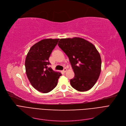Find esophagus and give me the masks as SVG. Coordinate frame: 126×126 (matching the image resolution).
<instances>
[{"instance_id":"esophagus-1","label":"esophagus","mask_w":126,"mask_h":126,"mask_svg":"<svg viewBox=\"0 0 126 126\" xmlns=\"http://www.w3.org/2000/svg\"><path fill=\"white\" fill-rule=\"evenodd\" d=\"M66 71H67V69L66 68H64L63 69V71L64 72H65Z\"/></svg>"}]
</instances>
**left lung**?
<instances>
[{"label": "left lung", "mask_w": 126, "mask_h": 126, "mask_svg": "<svg viewBox=\"0 0 126 126\" xmlns=\"http://www.w3.org/2000/svg\"><path fill=\"white\" fill-rule=\"evenodd\" d=\"M58 45L68 56L75 72L74 78L70 81L71 86L81 92L90 89L101 71V58L95 46L77 37L61 39Z\"/></svg>", "instance_id": "1"}]
</instances>
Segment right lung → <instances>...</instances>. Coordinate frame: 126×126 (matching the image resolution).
<instances>
[{
  "label": "right lung",
  "instance_id": "obj_1",
  "mask_svg": "<svg viewBox=\"0 0 126 126\" xmlns=\"http://www.w3.org/2000/svg\"><path fill=\"white\" fill-rule=\"evenodd\" d=\"M59 39H46L40 41L30 48L25 61L26 74L32 87L42 93L54 89L62 74L51 68L49 58Z\"/></svg>",
  "mask_w": 126,
  "mask_h": 126
}]
</instances>
